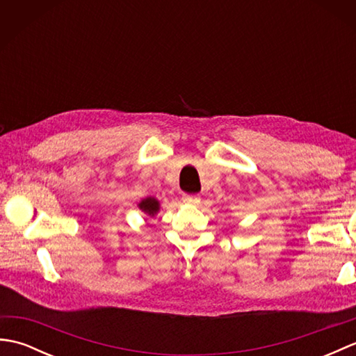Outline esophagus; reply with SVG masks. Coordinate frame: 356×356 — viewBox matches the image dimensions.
Returning a JSON list of instances; mask_svg holds the SVG:
<instances>
[{
  "instance_id": "34e87169",
  "label": "esophagus",
  "mask_w": 356,
  "mask_h": 356,
  "mask_svg": "<svg viewBox=\"0 0 356 356\" xmlns=\"http://www.w3.org/2000/svg\"><path fill=\"white\" fill-rule=\"evenodd\" d=\"M182 200L185 202V203H199L200 202V197L197 194H184V197H182Z\"/></svg>"
}]
</instances>
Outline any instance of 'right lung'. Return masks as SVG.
<instances>
[{
    "label": "right lung",
    "mask_w": 356,
    "mask_h": 356,
    "mask_svg": "<svg viewBox=\"0 0 356 356\" xmlns=\"http://www.w3.org/2000/svg\"><path fill=\"white\" fill-rule=\"evenodd\" d=\"M139 209L143 211V213L148 214V216H156L159 213V209H161V205H159V200L154 197H147L139 202Z\"/></svg>",
    "instance_id": "1"
}]
</instances>
